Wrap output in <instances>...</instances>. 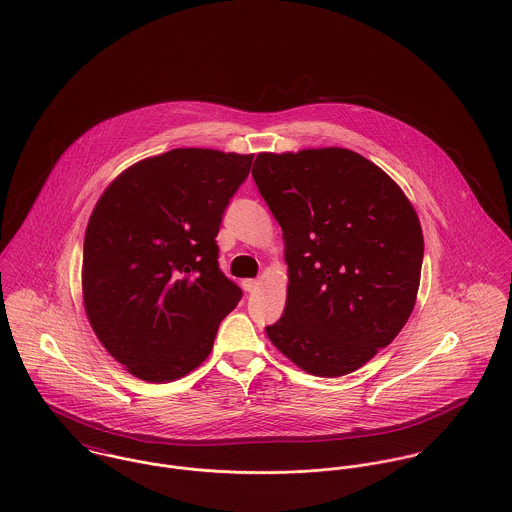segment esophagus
Listing matches in <instances>:
<instances>
[{"instance_id":"obj_1","label":"esophagus","mask_w":512,"mask_h":512,"mask_svg":"<svg viewBox=\"0 0 512 512\" xmlns=\"http://www.w3.org/2000/svg\"><path fill=\"white\" fill-rule=\"evenodd\" d=\"M242 288H244V292H254L258 288V282L256 280H244Z\"/></svg>"}]
</instances>
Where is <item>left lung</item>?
<instances>
[{
  "instance_id": "left-lung-1",
  "label": "left lung",
  "mask_w": 512,
  "mask_h": 512,
  "mask_svg": "<svg viewBox=\"0 0 512 512\" xmlns=\"http://www.w3.org/2000/svg\"><path fill=\"white\" fill-rule=\"evenodd\" d=\"M282 226L286 309L268 339L313 376L366 365L402 331L420 288V219L378 165L345 147L262 151L252 167Z\"/></svg>"
}]
</instances>
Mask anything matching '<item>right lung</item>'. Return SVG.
<instances>
[{
    "instance_id": "obj_1",
    "label": "right lung",
    "mask_w": 512,
    "mask_h": 512,
    "mask_svg": "<svg viewBox=\"0 0 512 512\" xmlns=\"http://www.w3.org/2000/svg\"><path fill=\"white\" fill-rule=\"evenodd\" d=\"M252 157L177 147L134 163L98 199L84 234V311L136 378L163 384L201 366L240 301L215 238Z\"/></svg>"
}]
</instances>
